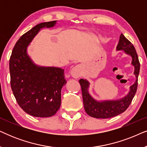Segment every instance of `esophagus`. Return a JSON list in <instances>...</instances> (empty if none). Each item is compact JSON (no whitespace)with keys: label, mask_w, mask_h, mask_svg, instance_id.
<instances>
[{"label":"esophagus","mask_w":147,"mask_h":147,"mask_svg":"<svg viewBox=\"0 0 147 147\" xmlns=\"http://www.w3.org/2000/svg\"><path fill=\"white\" fill-rule=\"evenodd\" d=\"M70 75L74 78L77 79L80 76V67L79 66H75L70 71Z\"/></svg>","instance_id":"esophagus-1"}]
</instances>
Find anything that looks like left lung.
Masks as SVG:
<instances>
[{"instance_id":"8db88e82","label":"left lung","mask_w":147,"mask_h":147,"mask_svg":"<svg viewBox=\"0 0 147 147\" xmlns=\"http://www.w3.org/2000/svg\"><path fill=\"white\" fill-rule=\"evenodd\" d=\"M117 51H123L124 53L132 58L131 65L134 68V75L136 80L130 87L129 92L126 96L116 100H97L92 96L89 92L90 83L86 79L80 80L82 88V97L84 109L86 113L96 118H109L122 113L127 109L135 95L138 85V77L140 71V63L134 45L126 39L123 34L120 36Z\"/></svg>"}]
</instances>
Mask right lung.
I'll return each instance as SVG.
<instances>
[{"label":"right lung","mask_w":147,"mask_h":147,"mask_svg":"<svg viewBox=\"0 0 147 147\" xmlns=\"http://www.w3.org/2000/svg\"><path fill=\"white\" fill-rule=\"evenodd\" d=\"M57 21L41 23L21 36L13 48L9 61L11 86L17 103L35 117L53 116L61 106V91L67 83L64 69L37 65L27 49L44 28L53 27Z\"/></svg>","instance_id":"1"}]
</instances>
